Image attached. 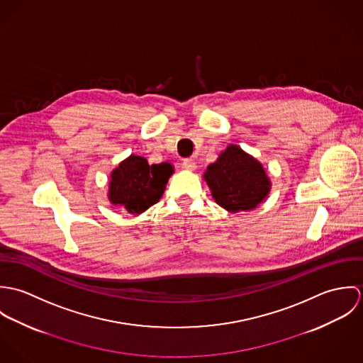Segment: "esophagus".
I'll return each mask as SVG.
<instances>
[{"mask_svg":"<svg viewBox=\"0 0 363 363\" xmlns=\"http://www.w3.org/2000/svg\"><path fill=\"white\" fill-rule=\"evenodd\" d=\"M182 166L187 170H194L196 169V160L193 157H186V159H183Z\"/></svg>","mask_w":363,"mask_h":363,"instance_id":"1","label":"esophagus"}]
</instances>
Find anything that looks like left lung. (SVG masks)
Here are the masks:
<instances>
[{
  "instance_id": "8db88e82",
  "label": "left lung",
  "mask_w": 363,
  "mask_h": 363,
  "mask_svg": "<svg viewBox=\"0 0 363 363\" xmlns=\"http://www.w3.org/2000/svg\"><path fill=\"white\" fill-rule=\"evenodd\" d=\"M204 179L215 201L230 212L257 207L269 191V180L261 163L236 145L228 147L208 166Z\"/></svg>"
}]
</instances>
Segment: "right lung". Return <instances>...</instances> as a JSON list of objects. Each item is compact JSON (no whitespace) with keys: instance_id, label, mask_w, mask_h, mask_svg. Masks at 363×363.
Instances as JSON below:
<instances>
[{"instance_id":"add662e5","label":"right lung","mask_w":363,"mask_h":363,"mask_svg":"<svg viewBox=\"0 0 363 363\" xmlns=\"http://www.w3.org/2000/svg\"><path fill=\"white\" fill-rule=\"evenodd\" d=\"M172 173L170 163L150 164L145 157L131 155L113 170L108 199L131 213H141L159 201Z\"/></svg>"}]
</instances>
